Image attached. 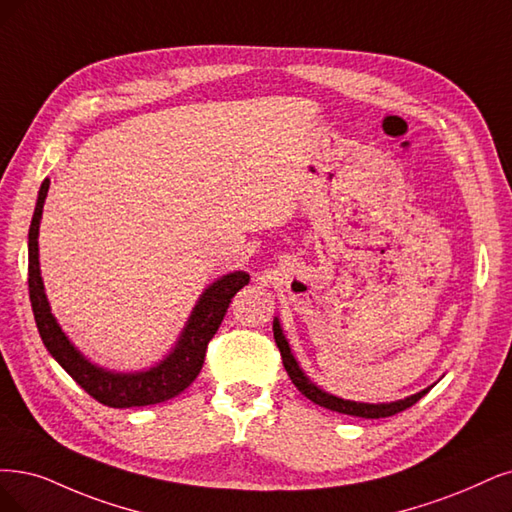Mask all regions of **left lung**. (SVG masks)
I'll use <instances>...</instances> for the list:
<instances>
[{
	"label": "left lung",
	"instance_id": "8db88e82",
	"mask_svg": "<svg viewBox=\"0 0 512 512\" xmlns=\"http://www.w3.org/2000/svg\"><path fill=\"white\" fill-rule=\"evenodd\" d=\"M274 339H276V346L280 350V356H282V365H285L291 382L297 386V390L308 396V399L320 407L325 409H331V411H337V413H346V415H356V418H367V420H377V418H390V415L394 413H401L405 409H409L411 405L418 403L422 396L430 390H422L418 394H411L407 396V399L403 401H394V403H380V405H373V403H356V401H344L339 399V396H333L325 390H320L316 384H312L306 373L299 369L295 356L291 354V348H289V342L285 339V335H282V329H280V323L278 318H274Z\"/></svg>",
	"mask_w": 512,
	"mask_h": 512
}]
</instances>
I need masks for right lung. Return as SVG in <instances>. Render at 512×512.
<instances>
[{
    "label": "right lung",
    "instance_id": "obj_1",
    "mask_svg": "<svg viewBox=\"0 0 512 512\" xmlns=\"http://www.w3.org/2000/svg\"><path fill=\"white\" fill-rule=\"evenodd\" d=\"M50 179H44L40 194H37L35 213L29 227V299L35 316L37 331H40L46 350L54 356L75 382H78L92 399L107 407H145L173 399L192 384L204 363L208 342L217 333L221 320L230 308L232 297L249 285V274L232 272L215 280L208 287L189 316L187 325L164 361L147 371L135 373H113L103 367L92 365L84 354L75 348L63 329L56 323L50 312L48 299L44 293V282L40 276V253H37V234H40L42 208L48 196Z\"/></svg>",
    "mask_w": 512,
    "mask_h": 512
}]
</instances>
